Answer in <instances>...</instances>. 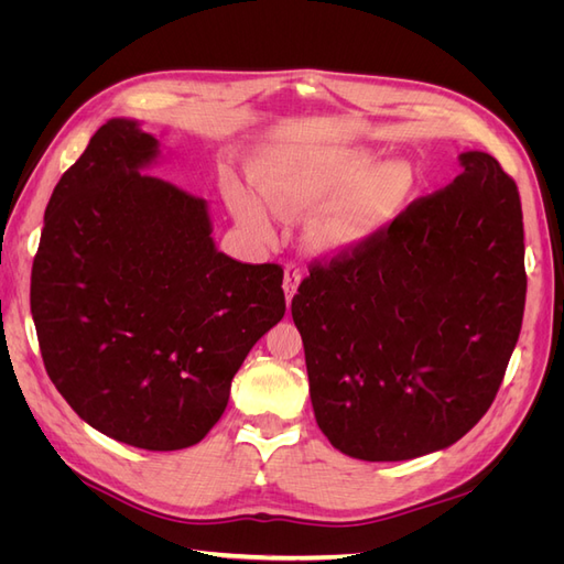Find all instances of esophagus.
Returning a JSON list of instances; mask_svg holds the SVG:
<instances>
[{
  "label": "esophagus",
  "mask_w": 564,
  "mask_h": 564,
  "mask_svg": "<svg viewBox=\"0 0 564 564\" xmlns=\"http://www.w3.org/2000/svg\"><path fill=\"white\" fill-rule=\"evenodd\" d=\"M299 284H301V268L294 265V263H289V265L284 268V282H282L286 303H292V299L296 296Z\"/></svg>",
  "instance_id": "1"
}]
</instances>
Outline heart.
Returning a JSON list of instances; mask_svg holds the SVG:
<instances>
[{
    "mask_svg": "<svg viewBox=\"0 0 564 564\" xmlns=\"http://www.w3.org/2000/svg\"><path fill=\"white\" fill-rule=\"evenodd\" d=\"M377 162L365 145L278 150L256 164L263 196L242 183L226 185L237 224L268 240L278 214L303 218L305 247L317 256H348L365 249L409 209L419 193L412 162Z\"/></svg>",
    "mask_w": 564,
    "mask_h": 564,
    "instance_id": "obj_1",
    "label": "heart"
}]
</instances>
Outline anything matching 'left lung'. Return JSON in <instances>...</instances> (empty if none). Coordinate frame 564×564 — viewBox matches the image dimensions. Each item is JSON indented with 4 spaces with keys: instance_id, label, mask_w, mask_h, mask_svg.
<instances>
[{
    "instance_id": "left-lung-1",
    "label": "left lung",
    "mask_w": 564,
    "mask_h": 564,
    "mask_svg": "<svg viewBox=\"0 0 564 564\" xmlns=\"http://www.w3.org/2000/svg\"><path fill=\"white\" fill-rule=\"evenodd\" d=\"M365 249L311 263L292 317L332 445L362 460L447 449L491 406L527 275L518 185L487 152Z\"/></svg>"
}]
</instances>
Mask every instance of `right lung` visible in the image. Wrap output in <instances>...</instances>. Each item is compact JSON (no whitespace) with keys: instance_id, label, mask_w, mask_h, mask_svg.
<instances>
[{"instance_id":"obj_1","label":"right lung","mask_w":564,"mask_h":564,"mask_svg":"<svg viewBox=\"0 0 564 564\" xmlns=\"http://www.w3.org/2000/svg\"><path fill=\"white\" fill-rule=\"evenodd\" d=\"M160 141L100 127L54 187L32 263L42 360L77 416L124 445L193 447L284 317L282 268L216 249L207 202L143 174Z\"/></svg>"}]
</instances>
